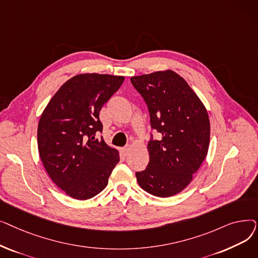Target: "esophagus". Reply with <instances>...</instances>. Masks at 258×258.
Returning a JSON list of instances; mask_svg holds the SVG:
<instances>
[{
	"label": "esophagus",
	"mask_w": 258,
	"mask_h": 258,
	"mask_svg": "<svg viewBox=\"0 0 258 258\" xmlns=\"http://www.w3.org/2000/svg\"><path fill=\"white\" fill-rule=\"evenodd\" d=\"M130 151H131V145H126L122 148V153H123L124 155H127L130 153Z\"/></svg>",
	"instance_id": "34e87169"
}]
</instances>
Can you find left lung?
<instances>
[{
    "label": "left lung",
    "mask_w": 258,
    "mask_h": 258,
    "mask_svg": "<svg viewBox=\"0 0 258 258\" xmlns=\"http://www.w3.org/2000/svg\"><path fill=\"white\" fill-rule=\"evenodd\" d=\"M131 81L147 104L152 128L160 134V139L148 142L150 162L136 172L137 181L153 196H174L191 182L207 156V110L186 80L171 70L134 76Z\"/></svg>",
    "instance_id": "obj_1"
}]
</instances>
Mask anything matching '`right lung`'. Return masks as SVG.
<instances>
[{"mask_svg": "<svg viewBox=\"0 0 258 258\" xmlns=\"http://www.w3.org/2000/svg\"><path fill=\"white\" fill-rule=\"evenodd\" d=\"M123 76L78 74L54 94L40 116L37 145L51 180L68 196L88 200L101 192L119 162V153L97 134L99 112Z\"/></svg>", "mask_w": 258, "mask_h": 258, "instance_id": "1", "label": "right lung"}]
</instances>
